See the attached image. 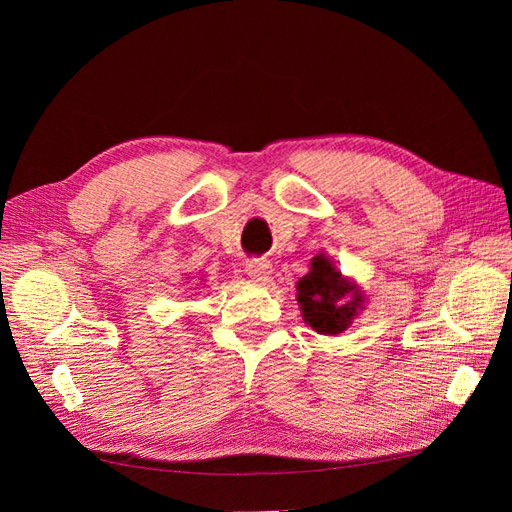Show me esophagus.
I'll return each instance as SVG.
<instances>
[{"mask_svg":"<svg viewBox=\"0 0 512 512\" xmlns=\"http://www.w3.org/2000/svg\"><path fill=\"white\" fill-rule=\"evenodd\" d=\"M245 271H247V275L252 277V280L265 282L267 277L271 275V262L267 258H252V260H247Z\"/></svg>","mask_w":512,"mask_h":512,"instance_id":"esophagus-1","label":"esophagus"}]
</instances>
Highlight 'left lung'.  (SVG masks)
<instances>
[{
    "label": "left lung",
    "instance_id": "8db88e82",
    "mask_svg": "<svg viewBox=\"0 0 512 512\" xmlns=\"http://www.w3.org/2000/svg\"><path fill=\"white\" fill-rule=\"evenodd\" d=\"M297 301L305 324L320 335H337L359 316L365 297L329 256L318 254L312 258V269L297 284Z\"/></svg>",
    "mask_w": 512,
    "mask_h": 512
}]
</instances>
